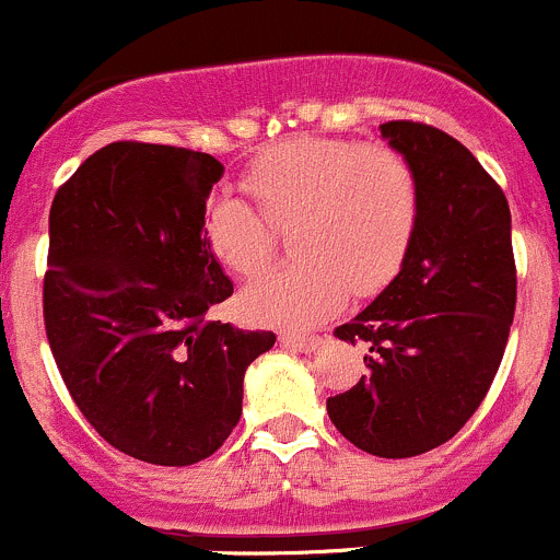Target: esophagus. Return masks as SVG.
Returning a JSON list of instances; mask_svg holds the SVG:
<instances>
[{"mask_svg":"<svg viewBox=\"0 0 560 560\" xmlns=\"http://www.w3.org/2000/svg\"><path fill=\"white\" fill-rule=\"evenodd\" d=\"M281 343L290 349H295V352H316L322 343L319 336H281Z\"/></svg>","mask_w":560,"mask_h":560,"instance_id":"esophagus-1","label":"esophagus"}]
</instances>
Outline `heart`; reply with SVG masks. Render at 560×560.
Returning a JSON list of instances; mask_svg holds the SVG:
<instances>
[{"instance_id":"obj_1","label":"heart","mask_w":560,"mask_h":560,"mask_svg":"<svg viewBox=\"0 0 560 560\" xmlns=\"http://www.w3.org/2000/svg\"><path fill=\"white\" fill-rule=\"evenodd\" d=\"M244 189L257 208L219 195L202 233L230 273H262L292 230L298 262L254 281L241 312L259 327L306 330L349 295L374 298L398 276L417 233L420 184L411 162L385 143L301 135L248 162Z\"/></svg>"}]
</instances>
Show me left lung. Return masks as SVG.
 <instances>
[{
    "label": "left lung",
    "instance_id": "1",
    "mask_svg": "<svg viewBox=\"0 0 560 560\" xmlns=\"http://www.w3.org/2000/svg\"><path fill=\"white\" fill-rule=\"evenodd\" d=\"M411 162L420 219L400 273L352 322L365 376L327 398L343 439L376 457H415L450 442L495 380L517 303L512 217L501 186L453 135L387 121Z\"/></svg>",
    "mask_w": 560,
    "mask_h": 560
}]
</instances>
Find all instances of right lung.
<instances>
[{
	"label": "right lung",
	"mask_w": 560,
	"mask_h": 560,
	"mask_svg": "<svg viewBox=\"0 0 560 560\" xmlns=\"http://www.w3.org/2000/svg\"><path fill=\"white\" fill-rule=\"evenodd\" d=\"M222 162L116 140L59 186L48 219L43 319L89 425L118 453L191 466L241 420L244 374L276 336L206 319L233 281L202 219Z\"/></svg>",
	"instance_id": "obj_1"
}]
</instances>
